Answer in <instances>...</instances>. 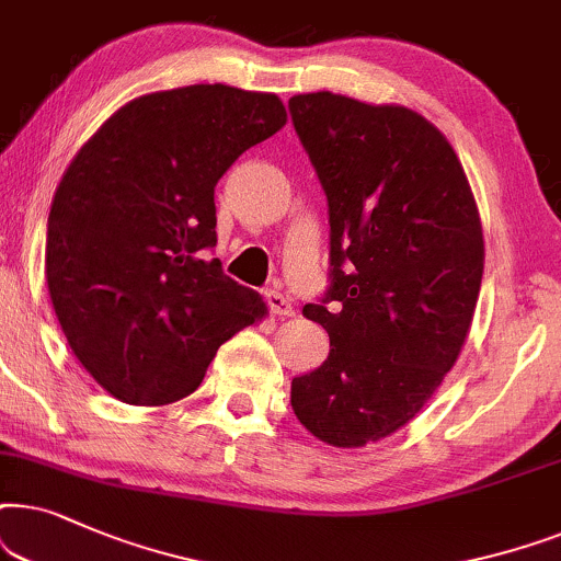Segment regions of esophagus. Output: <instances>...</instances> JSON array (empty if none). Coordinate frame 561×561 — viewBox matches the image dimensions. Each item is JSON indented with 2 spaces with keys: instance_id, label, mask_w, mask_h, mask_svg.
<instances>
[{
  "instance_id": "obj_1",
  "label": "esophagus",
  "mask_w": 561,
  "mask_h": 561,
  "mask_svg": "<svg viewBox=\"0 0 561 561\" xmlns=\"http://www.w3.org/2000/svg\"><path fill=\"white\" fill-rule=\"evenodd\" d=\"M264 297H266L268 310H272V316H279V318H289V316H295L293 302H289L287 297L282 295V293H276V289H268V293H266Z\"/></svg>"
}]
</instances>
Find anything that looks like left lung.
Here are the masks:
<instances>
[{
	"mask_svg": "<svg viewBox=\"0 0 561 561\" xmlns=\"http://www.w3.org/2000/svg\"><path fill=\"white\" fill-rule=\"evenodd\" d=\"M289 112L331 215V289L302 316L331 354L293 379L320 442L358 449L413 421L461 354L484 268L482 220L457 151L402 104L295 94Z\"/></svg>",
	"mask_w": 561,
	"mask_h": 561,
	"instance_id": "1",
	"label": "left lung"
}]
</instances>
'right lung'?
<instances>
[{
    "instance_id": "1",
    "label": "right lung",
    "mask_w": 561,
    "mask_h": 561,
    "mask_svg": "<svg viewBox=\"0 0 561 561\" xmlns=\"http://www.w3.org/2000/svg\"><path fill=\"white\" fill-rule=\"evenodd\" d=\"M285 125L276 94L167 89L123 104L64 171L48 215V293L73 356L112 398H186L222 343L266 318L261 295L207 249L218 243V179Z\"/></svg>"
}]
</instances>
